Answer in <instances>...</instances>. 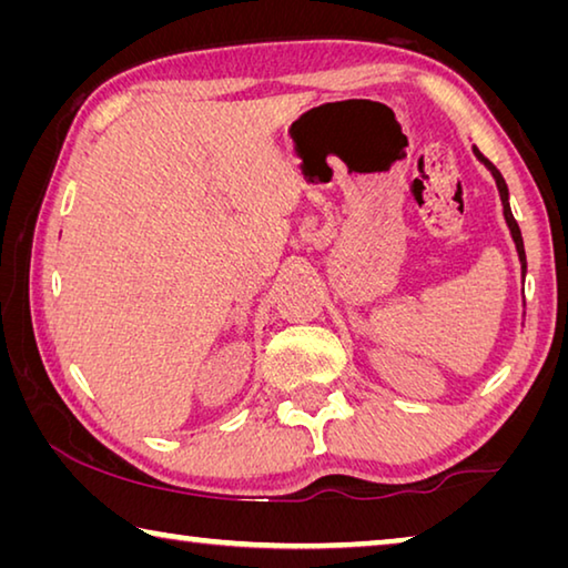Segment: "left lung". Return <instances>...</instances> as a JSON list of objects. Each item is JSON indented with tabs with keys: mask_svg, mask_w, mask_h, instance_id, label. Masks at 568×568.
Returning <instances> with one entry per match:
<instances>
[{
	"mask_svg": "<svg viewBox=\"0 0 568 568\" xmlns=\"http://www.w3.org/2000/svg\"><path fill=\"white\" fill-rule=\"evenodd\" d=\"M476 155H478V160L484 162V165H486L488 170L494 172V178H496V185H498V192H501V203H504V215H506V223H508V227H511V235H514V243H516V250H518V257H521V267H524V273H526V250H524V237H521V227H518L516 217H514V213H511V207H508V187H506V180L501 178V172L496 170L494 162H488V158L480 155L478 150H476Z\"/></svg>",
	"mask_w": 568,
	"mask_h": 568,
	"instance_id": "8db88e82",
	"label": "left lung"
}]
</instances>
